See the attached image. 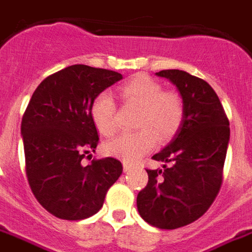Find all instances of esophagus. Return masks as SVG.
I'll list each match as a JSON object with an SVG mask.
<instances>
[{
  "label": "esophagus",
  "instance_id": "1",
  "mask_svg": "<svg viewBox=\"0 0 252 252\" xmlns=\"http://www.w3.org/2000/svg\"><path fill=\"white\" fill-rule=\"evenodd\" d=\"M124 172H129L130 169H132V165L130 164H128V162H124Z\"/></svg>",
  "mask_w": 252,
  "mask_h": 252
}]
</instances>
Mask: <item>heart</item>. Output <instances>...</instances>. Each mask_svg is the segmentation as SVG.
<instances>
[{"mask_svg": "<svg viewBox=\"0 0 252 252\" xmlns=\"http://www.w3.org/2000/svg\"><path fill=\"white\" fill-rule=\"evenodd\" d=\"M126 104L137 105L140 113L136 120V132L120 134L105 144L109 156L124 162H133L156 145L157 136L168 139L177 132L184 119V100L180 94L164 90L162 84L145 74L136 75L119 88ZM118 109L108 92L96 96L91 105V119L103 136H112L118 130Z\"/></svg>", "mask_w": 252, "mask_h": 252, "instance_id": "obj_1", "label": "heart"}]
</instances>
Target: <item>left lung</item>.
Returning a JSON list of instances; mask_svg holds the SVG:
<instances>
[{
    "instance_id": "obj_1",
    "label": "left lung",
    "mask_w": 252,
    "mask_h": 252,
    "mask_svg": "<svg viewBox=\"0 0 252 252\" xmlns=\"http://www.w3.org/2000/svg\"><path fill=\"white\" fill-rule=\"evenodd\" d=\"M157 75L176 84L185 112L174 139L152 157L164 165L147 169L148 184L137 194V210L152 226L174 230L202 217L220 193L230 126L207 82L181 70Z\"/></svg>"
}]
</instances>
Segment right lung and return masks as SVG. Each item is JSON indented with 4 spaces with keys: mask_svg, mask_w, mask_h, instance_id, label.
Returning <instances> with one entry per match:
<instances>
[{
    "mask_svg": "<svg viewBox=\"0 0 252 252\" xmlns=\"http://www.w3.org/2000/svg\"><path fill=\"white\" fill-rule=\"evenodd\" d=\"M120 79L116 71L74 64L47 76L32 94L21 123L29 185L50 214L67 220L94 216L123 172L112 157L82 165L99 136L92 101Z\"/></svg>",
    "mask_w": 252,
    "mask_h": 252,
    "instance_id": "right-lung-1",
    "label": "right lung"
}]
</instances>
